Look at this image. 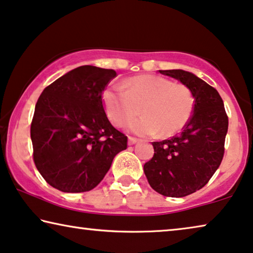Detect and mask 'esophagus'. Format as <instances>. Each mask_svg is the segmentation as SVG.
<instances>
[{
	"instance_id": "34e87169",
	"label": "esophagus",
	"mask_w": 253,
	"mask_h": 253,
	"mask_svg": "<svg viewBox=\"0 0 253 253\" xmlns=\"http://www.w3.org/2000/svg\"><path fill=\"white\" fill-rule=\"evenodd\" d=\"M137 142H138V140L136 137H131V136L128 137V144L129 145H133L135 143H137Z\"/></svg>"
}]
</instances>
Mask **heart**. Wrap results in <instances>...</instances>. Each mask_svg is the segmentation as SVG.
I'll use <instances>...</instances> for the list:
<instances>
[{"mask_svg":"<svg viewBox=\"0 0 253 253\" xmlns=\"http://www.w3.org/2000/svg\"><path fill=\"white\" fill-rule=\"evenodd\" d=\"M103 103L109 119L118 127L126 126L142 136L163 137L176 134L189 123L193 116L194 94L186 84H174L158 76H137L123 86L106 89Z\"/></svg>","mask_w":253,"mask_h":253,"instance_id":"1","label":"heart"}]
</instances>
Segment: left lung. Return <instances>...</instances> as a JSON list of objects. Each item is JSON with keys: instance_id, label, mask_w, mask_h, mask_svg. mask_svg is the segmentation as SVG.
I'll use <instances>...</instances> for the list:
<instances>
[{"instance_id": "8db88e82", "label": "left lung", "mask_w": 253, "mask_h": 253, "mask_svg": "<svg viewBox=\"0 0 253 253\" xmlns=\"http://www.w3.org/2000/svg\"><path fill=\"white\" fill-rule=\"evenodd\" d=\"M189 88L194 113L180 135L152 142L155 154L144 164L154 190L167 197H184L202 189L222 162L228 130L223 101L215 88L183 70H159Z\"/></svg>"}]
</instances>
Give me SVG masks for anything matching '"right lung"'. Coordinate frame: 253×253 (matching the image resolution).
Returning <instances> with one entry per match:
<instances>
[{"label": "right lung", "instance_id": "add662e5", "mask_svg": "<svg viewBox=\"0 0 253 253\" xmlns=\"http://www.w3.org/2000/svg\"><path fill=\"white\" fill-rule=\"evenodd\" d=\"M115 70L84 65L44 88L31 124L33 159L63 193L89 191L103 180L127 136L109 122L102 95Z\"/></svg>", "mask_w": 253, "mask_h": 253}]
</instances>
